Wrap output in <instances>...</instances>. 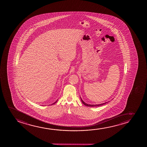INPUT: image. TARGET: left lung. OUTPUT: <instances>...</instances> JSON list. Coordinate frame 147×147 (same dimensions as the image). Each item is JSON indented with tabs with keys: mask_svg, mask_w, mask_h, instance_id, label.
Returning a JSON list of instances; mask_svg holds the SVG:
<instances>
[{
	"mask_svg": "<svg viewBox=\"0 0 147 147\" xmlns=\"http://www.w3.org/2000/svg\"><path fill=\"white\" fill-rule=\"evenodd\" d=\"M81 101H82V102L83 103V105H86V106H87V107H99V106H100V105H105V104H106V103H102V104H100V105H88V104H87V103H86L84 102V101L82 100V99L81 98Z\"/></svg>",
	"mask_w": 147,
	"mask_h": 147,
	"instance_id": "1",
	"label": "left lung"
}]
</instances>
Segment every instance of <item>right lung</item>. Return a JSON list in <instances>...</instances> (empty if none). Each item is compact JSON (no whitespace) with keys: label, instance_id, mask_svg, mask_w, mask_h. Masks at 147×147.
<instances>
[{"label":"right lung","instance_id":"1","mask_svg":"<svg viewBox=\"0 0 147 147\" xmlns=\"http://www.w3.org/2000/svg\"><path fill=\"white\" fill-rule=\"evenodd\" d=\"M57 101H56V102H55L54 103H53V104H52V105H54V104H55V103H56Z\"/></svg>","mask_w":147,"mask_h":147}]
</instances>
